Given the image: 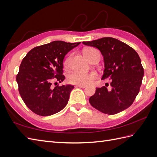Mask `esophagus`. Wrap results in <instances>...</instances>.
<instances>
[{"label": "esophagus", "mask_w": 157, "mask_h": 157, "mask_svg": "<svg viewBox=\"0 0 157 157\" xmlns=\"http://www.w3.org/2000/svg\"><path fill=\"white\" fill-rule=\"evenodd\" d=\"M86 86H83V85H77L75 86V87H80V88H85Z\"/></svg>", "instance_id": "esophagus-1"}]
</instances>
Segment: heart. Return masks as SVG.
<instances>
[{
  "label": "heart",
  "mask_w": 157,
  "mask_h": 157,
  "mask_svg": "<svg viewBox=\"0 0 157 157\" xmlns=\"http://www.w3.org/2000/svg\"><path fill=\"white\" fill-rule=\"evenodd\" d=\"M96 51L93 48H86L83 50V54L85 55L87 59H90L93 52ZM70 57H67L64 61L63 65L66 67L69 66ZM97 78V74L94 71L87 72V73H83V72L75 71L71 72L67 76V80L70 83L75 84V85H88L93 82Z\"/></svg>",
  "instance_id": "obj_1"
}]
</instances>
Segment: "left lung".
<instances>
[{
  "instance_id": "8db88e82",
  "label": "left lung",
  "mask_w": 157,
  "mask_h": 157,
  "mask_svg": "<svg viewBox=\"0 0 157 157\" xmlns=\"http://www.w3.org/2000/svg\"><path fill=\"white\" fill-rule=\"evenodd\" d=\"M82 43L100 50L105 64L101 79H111L110 90L105 86L96 88L89 99L91 106L108 115L127 109L139 94L144 75L138 54L125 43L111 37Z\"/></svg>"
}]
</instances>
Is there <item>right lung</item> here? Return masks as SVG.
<instances>
[{
	"mask_svg": "<svg viewBox=\"0 0 157 157\" xmlns=\"http://www.w3.org/2000/svg\"><path fill=\"white\" fill-rule=\"evenodd\" d=\"M80 43L54 41L34 48L23 58L16 79L22 100L34 113L52 115L67 105L74 86L58 85L53 88L52 83L65 79L63 58Z\"/></svg>",
	"mask_w": 157,
	"mask_h": 157,
	"instance_id": "add662e5",
	"label": "right lung"
}]
</instances>
